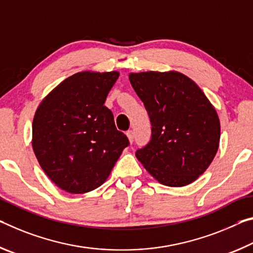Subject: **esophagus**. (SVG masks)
<instances>
[{
  "label": "esophagus",
  "instance_id": "esophagus-1",
  "mask_svg": "<svg viewBox=\"0 0 253 253\" xmlns=\"http://www.w3.org/2000/svg\"><path fill=\"white\" fill-rule=\"evenodd\" d=\"M126 136H127V139H129V141H130V143H132L133 142V140H134V133H133V131H127L126 132Z\"/></svg>",
  "mask_w": 253,
  "mask_h": 253
}]
</instances>
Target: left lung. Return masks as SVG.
Listing matches in <instances>:
<instances>
[{
	"mask_svg": "<svg viewBox=\"0 0 253 253\" xmlns=\"http://www.w3.org/2000/svg\"><path fill=\"white\" fill-rule=\"evenodd\" d=\"M129 80L151 122L150 142L136 150V158L163 185L183 187L195 181L220 144L215 107L196 83L181 73H130Z\"/></svg>",
	"mask_w": 253,
	"mask_h": 253,
	"instance_id": "1",
	"label": "left lung"
}]
</instances>
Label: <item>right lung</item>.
I'll list each match as a JSON object with an SVG mask.
<instances>
[{
  "mask_svg": "<svg viewBox=\"0 0 253 253\" xmlns=\"http://www.w3.org/2000/svg\"><path fill=\"white\" fill-rule=\"evenodd\" d=\"M119 72H81L45 96L32 122V148L52 183L84 194L110 176L129 140L104 105Z\"/></svg>",
  "mask_w": 253,
  "mask_h": 253,
  "instance_id": "add662e5",
  "label": "right lung"
}]
</instances>
